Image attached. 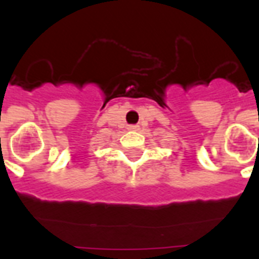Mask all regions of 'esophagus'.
<instances>
[{"label":"esophagus","mask_w":259,"mask_h":259,"mask_svg":"<svg viewBox=\"0 0 259 259\" xmlns=\"http://www.w3.org/2000/svg\"><path fill=\"white\" fill-rule=\"evenodd\" d=\"M138 129H140V126H138V125L129 126V130H138Z\"/></svg>","instance_id":"obj_1"}]
</instances>
